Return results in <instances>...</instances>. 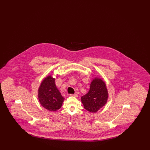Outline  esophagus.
<instances>
[{
	"instance_id": "1",
	"label": "esophagus",
	"mask_w": 150,
	"mask_h": 150,
	"mask_svg": "<svg viewBox=\"0 0 150 150\" xmlns=\"http://www.w3.org/2000/svg\"><path fill=\"white\" fill-rule=\"evenodd\" d=\"M70 96L75 97H78V95L77 94H70Z\"/></svg>"
}]
</instances>
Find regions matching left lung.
<instances>
[{
    "instance_id": "1",
    "label": "left lung",
    "mask_w": 150,
    "mask_h": 150,
    "mask_svg": "<svg viewBox=\"0 0 150 150\" xmlns=\"http://www.w3.org/2000/svg\"><path fill=\"white\" fill-rule=\"evenodd\" d=\"M108 93L106 84L102 78H94L89 92L81 97L84 108L90 112L96 113L107 102Z\"/></svg>"
}]
</instances>
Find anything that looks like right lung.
<instances>
[{
    "instance_id": "add662e5",
    "label": "right lung",
    "mask_w": 150,
    "mask_h": 150,
    "mask_svg": "<svg viewBox=\"0 0 150 150\" xmlns=\"http://www.w3.org/2000/svg\"><path fill=\"white\" fill-rule=\"evenodd\" d=\"M38 97L40 105L50 111H56L63 103L64 98L55 84V78L50 75L44 79L38 89Z\"/></svg>"
}]
</instances>
